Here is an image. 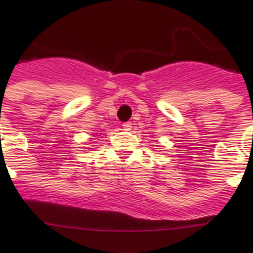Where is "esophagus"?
<instances>
[{
	"label": "esophagus",
	"instance_id": "34e87169",
	"mask_svg": "<svg viewBox=\"0 0 253 253\" xmlns=\"http://www.w3.org/2000/svg\"><path fill=\"white\" fill-rule=\"evenodd\" d=\"M123 126V130H126V131H130L131 130V127H132V125H131V122H125L122 125Z\"/></svg>",
	"mask_w": 253,
	"mask_h": 253
}]
</instances>
